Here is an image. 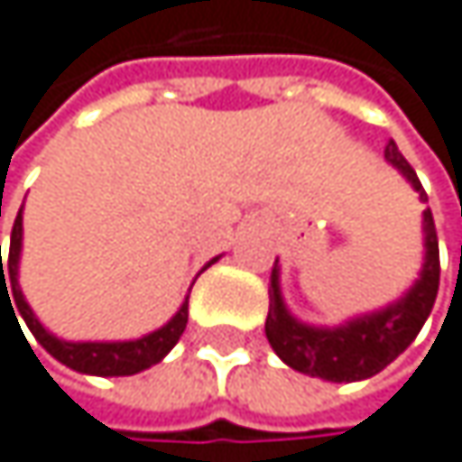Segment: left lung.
I'll return each instance as SVG.
<instances>
[{
  "label": "left lung",
  "mask_w": 462,
  "mask_h": 462,
  "mask_svg": "<svg viewBox=\"0 0 462 462\" xmlns=\"http://www.w3.org/2000/svg\"><path fill=\"white\" fill-rule=\"evenodd\" d=\"M385 162L400 171V176L419 192V200H427V192L421 189L416 171L408 165V159L400 153L394 140H388L385 145ZM421 234L424 264L413 286L394 303L353 317L333 328L309 325L286 309V300L281 294V267L275 259L270 275V314L264 322V333L275 356L294 372L322 377L328 383L366 380L383 372L394 358H400L427 322L438 294V281H441L438 234L430 209H424L421 215Z\"/></svg>",
  "instance_id": "obj_1"
}]
</instances>
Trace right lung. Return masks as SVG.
I'll use <instances>...</instances> for the list:
<instances>
[{"instance_id": "1", "label": "right lung", "mask_w": 462, "mask_h": 462, "mask_svg": "<svg viewBox=\"0 0 462 462\" xmlns=\"http://www.w3.org/2000/svg\"><path fill=\"white\" fill-rule=\"evenodd\" d=\"M24 206L18 209V217L13 223V234H10V256H7V267L2 270V245H0V300L2 297H14L10 304L13 317L19 314L21 319L27 322V328L32 330V336L38 338L41 347L57 358L60 364H65L68 369L82 372V374H96V377H126V374H137L153 364L162 361L181 338L184 328H187V317H189V294L184 297V303L179 306V311L162 325L140 338H129V341H65L60 336H54L51 330H46L41 325V319L35 317V311L30 309L24 291L18 286V262H21V242H24ZM220 256H215L206 267H212ZM203 267V270H206ZM11 294L7 295L6 291ZM18 322V318H15Z\"/></svg>"}]
</instances>
